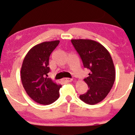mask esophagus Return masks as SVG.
<instances>
[{
  "label": "esophagus",
  "mask_w": 135,
  "mask_h": 135,
  "mask_svg": "<svg viewBox=\"0 0 135 135\" xmlns=\"http://www.w3.org/2000/svg\"><path fill=\"white\" fill-rule=\"evenodd\" d=\"M63 81L65 82H71L72 81V79L70 78H64Z\"/></svg>",
  "instance_id": "obj_1"
}]
</instances>
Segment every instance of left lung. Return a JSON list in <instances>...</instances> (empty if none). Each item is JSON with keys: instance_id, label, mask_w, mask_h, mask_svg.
Segmentation results:
<instances>
[{"instance_id": "obj_1", "label": "left lung", "mask_w": 135, "mask_h": 135, "mask_svg": "<svg viewBox=\"0 0 135 135\" xmlns=\"http://www.w3.org/2000/svg\"><path fill=\"white\" fill-rule=\"evenodd\" d=\"M85 68L90 73L84 79L89 90L79 98L89 105H95L105 98L115 80V69L110 53L102 44L91 39H72Z\"/></svg>"}]
</instances>
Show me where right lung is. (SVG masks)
Returning <instances> with one entry per match:
<instances>
[{"instance_id": "right-lung-1", "label": "right lung", "mask_w": 135, "mask_h": 135, "mask_svg": "<svg viewBox=\"0 0 135 135\" xmlns=\"http://www.w3.org/2000/svg\"><path fill=\"white\" fill-rule=\"evenodd\" d=\"M59 43V40L35 45L28 51L21 70L22 85L28 96L35 102L49 105L59 97L61 85L48 78L49 57Z\"/></svg>"}]
</instances>
